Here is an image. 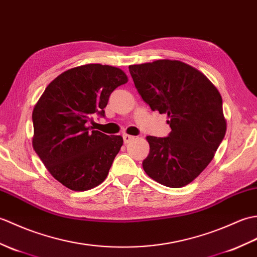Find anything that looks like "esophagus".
Listing matches in <instances>:
<instances>
[{"label":"esophagus","instance_id":"esophagus-1","mask_svg":"<svg viewBox=\"0 0 257 257\" xmlns=\"http://www.w3.org/2000/svg\"><path fill=\"white\" fill-rule=\"evenodd\" d=\"M132 140H134V136H132V135H127V134H123V141H124V143L126 144V143H130L131 141Z\"/></svg>","mask_w":257,"mask_h":257}]
</instances>
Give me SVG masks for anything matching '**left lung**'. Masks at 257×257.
<instances>
[{"instance_id": "8db88e82", "label": "left lung", "mask_w": 257, "mask_h": 257, "mask_svg": "<svg viewBox=\"0 0 257 257\" xmlns=\"http://www.w3.org/2000/svg\"><path fill=\"white\" fill-rule=\"evenodd\" d=\"M128 70L142 99L152 111L166 113L172 128L167 138H146L145 173L166 187H184L203 172L224 139L219 91L202 72L178 60L132 65Z\"/></svg>"}]
</instances>
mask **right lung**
<instances>
[{
    "label": "right lung",
    "instance_id": "obj_1",
    "mask_svg": "<svg viewBox=\"0 0 257 257\" xmlns=\"http://www.w3.org/2000/svg\"><path fill=\"white\" fill-rule=\"evenodd\" d=\"M127 77L118 68L90 64L62 72L45 89L33 111V147L56 180L75 191L103 181L123 139L94 131L111 93Z\"/></svg>",
    "mask_w": 257,
    "mask_h": 257
}]
</instances>
